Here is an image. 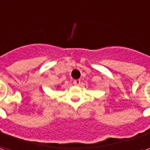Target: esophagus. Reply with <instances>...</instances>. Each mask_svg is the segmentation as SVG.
<instances>
[{
    "instance_id": "obj_1",
    "label": "esophagus",
    "mask_w": 150,
    "mask_h": 150,
    "mask_svg": "<svg viewBox=\"0 0 150 150\" xmlns=\"http://www.w3.org/2000/svg\"><path fill=\"white\" fill-rule=\"evenodd\" d=\"M73 83H74L75 85H79L80 84V79H75Z\"/></svg>"
}]
</instances>
